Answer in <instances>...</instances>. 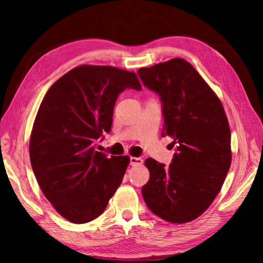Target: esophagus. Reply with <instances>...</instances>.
<instances>
[{
    "label": "esophagus",
    "instance_id": "34e87169",
    "mask_svg": "<svg viewBox=\"0 0 263 263\" xmlns=\"http://www.w3.org/2000/svg\"><path fill=\"white\" fill-rule=\"evenodd\" d=\"M130 164H131V166H140V164H142V159L131 157L130 158Z\"/></svg>",
    "mask_w": 263,
    "mask_h": 263
}]
</instances>
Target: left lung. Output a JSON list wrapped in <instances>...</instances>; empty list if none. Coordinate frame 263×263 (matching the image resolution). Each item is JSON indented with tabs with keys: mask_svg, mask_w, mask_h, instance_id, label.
<instances>
[{
	"mask_svg": "<svg viewBox=\"0 0 263 263\" xmlns=\"http://www.w3.org/2000/svg\"><path fill=\"white\" fill-rule=\"evenodd\" d=\"M142 84L162 105V137L176 146L172 163L146 159L141 188L154 215L174 224L196 219L219 194L231 166V131L221 102L188 61L175 58L140 68Z\"/></svg>",
	"mask_w": 263,
	"mask_h": 263,
	"instance_id": "1",
	"label": "left lung"
}]
</instances>
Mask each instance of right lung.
<instances>
[{"label": "right lung", "instance_id": "obj_1", "mask_svg": "<svg viewBox=\"0 0 263 263\" xmlns=\"http://www.w3.org/2000/svg\"><path fill=\"white\" fill-rule=\"evenodd\" d=\"M125 89L141 90L135 73L79 66L52 84L35 116L32 171L45 197L74 224L104 212L130 163L127 155L108 157L94 146L110 132L115 103Z\"/></svg>", "mask_w": 263, "mask_h": 263}]
</instances>
